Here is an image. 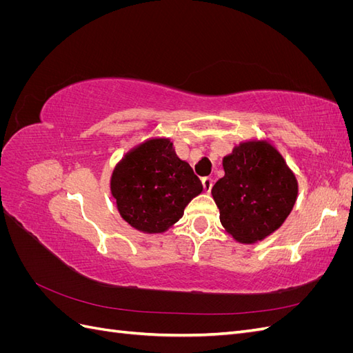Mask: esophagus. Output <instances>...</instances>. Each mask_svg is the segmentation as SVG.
<instances>
[{
	"label": "esophagus",
	"mask_w": 353,
	"mask_h": 353,
	"mask_svg": "<svg viewBox=\"0 0 353 353\" xmlns=\"http://www.w3.org/2000/svg\"><path fill=\"white\" fill-rule=\"evenodd\" d=\"M201 184H203V190H205L206 193H209V191L212 190V185H213V179L210 176L201 178Z\"/></svg>",
	"instance_id": "1"
}]
</instances>
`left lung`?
<instances>
[{
	"label": "left lung",
	"instance_id": "8db88e82",
	"mask_svg": "<svg viewBox=\"0 0 353 353\" xmlns=\"http://www.w3.org/2000/svg\"><path fill=\"white\" fill-rule=\"evenodd\" d=\"M223 170L212 187L223 228L241 243L270 236L297 196L296 178L284 159L266 143H243L223 159Z\"/></svg>",
	"mask_w": 353,
	"mask_h": 353
}]
</instances>
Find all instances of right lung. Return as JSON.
Wrapping results in <instances>:
<instances>
[{"label": "right lung", "instance_id": "right-lung-1", "mask_svg": "<svg viewBox=\"0 0 353 353\" xmlns=\"http://www.w3.org/2000/svg\"><path fill=\"white\" fill-rule=\"evenodd\" d=\"M201 190L200 179L176 157L169 140L137 147L112 176V194L122 218L145 232H162L179 221Z\"/></svg>", "mask_w": 353, "mask_h": 353}]
</instances>
